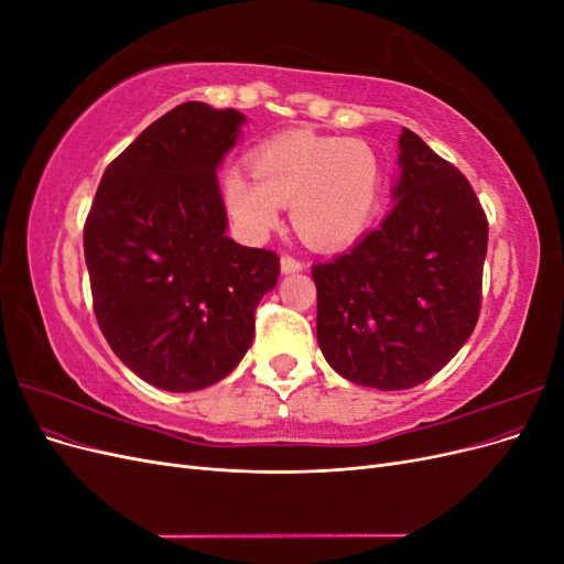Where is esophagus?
Here are the masks:
<instances>
[{
	"label": "esophagus",
	"mask_w": 564,
	"mask_h": 564,
	"mask_svg": "<svg viewBox=\"0 0 564 564\" xmlns=\"http://www.w3.org/2000/svg\"><path fill=\"white\" fill-rule=\"evenodd\" d=\"M280 268H282V275H294V272H301L305 265L299 259H294V256H282Z\"/></svg>",
	"instance_id": "obj_1"
}]
</instances>
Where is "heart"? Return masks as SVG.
<instances>
[{"instance_id": "obj_1", "label": "heart", "mask_w": 564, "mask_h": 564, "mask_svg": "<svg viewBox=\"0 0 564 564\" xmlns=\"http://www.w3.org/2000/svg\"><path fill=\"white\" fill-rule=\"evenodd\" d=\"M251 176L230 169L224 202L247 235L261 237L292 207V224L317 249L350 245L379 202V162L371 148L340 135L282 133L251 152Z\"/></svg>"}]
</instances>
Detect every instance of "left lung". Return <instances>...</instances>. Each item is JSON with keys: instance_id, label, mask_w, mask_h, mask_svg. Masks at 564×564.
<instances>
[{"instance_id": "left-lung-1", "label": "left lung", "mask_w": 564, "mask_h": 564, "mask_svg": "<svg viewBox=\"0 0 564 564\" xmlns=\"http://www.w3.org/2000/svg\"><path fill=\"white\" fill-rule=\"evenodd\" d=\"M398 145L395 204L381 226L313 268L324 360L379 390L429 381L466 344L480 315L489 232L454 164L409 129Z\"/></svg>"}]
</instances>
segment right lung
I'll return each instance as SVG.
<instances>
[{"mask_svg":"<svg viewBox=\"0 0 564 564\" xmlns=\"http://www.w3.org/2000/svg\"><path fill=\"white\" fill-rule=\"evenodd\" d=\"M247 117L191 100L110 162L84 226L94 313L112 352L169 392L226 379L275 289L278 253L237 245L216 172Z\"/></svg>","mask_w":564,"mask_h":564,"instance_id":"add662e5","label":"right lung"}]
</instances>
